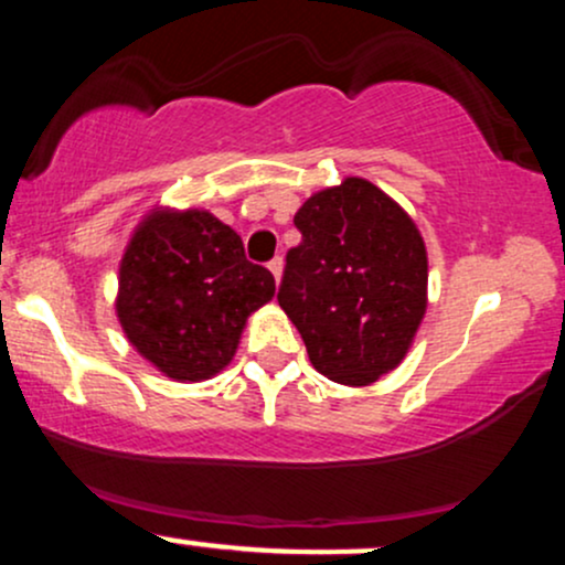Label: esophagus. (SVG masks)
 <instances>
[{
  "mask_svg": "<svg viewBox=\"0 0 565 565\" xmlns=\"http://www.w3.org/2000/svg\"><path fill=\"white\" fill-rule=\"evenodd\" d=\"M268 270H270V274H274L276 284L281 281V270H284V260H281V257H276V260H270V263H268Z\"/></svg>",
  "mask_w": 565,
  "mask_h": 565,
  "instance_id": "34e87169",
  "label": "esophagus"
}]
</instances>
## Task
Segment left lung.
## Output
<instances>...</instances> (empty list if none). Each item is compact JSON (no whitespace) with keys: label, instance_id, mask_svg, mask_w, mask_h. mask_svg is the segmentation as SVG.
I'll list each match as a JSON object with an SVG mask.
<instances>
[{"label":"left lung","instance_id":"8db88e82","mask_svg":"<svg viewBox=\"0 0 565 565\" xmlns=\"http://www.w3.org/2000/svg\"><path fill=\"white\" fill-rule=\"evenodd\" d=\"M278 305L310 364L340 385L393 372L427 310V252L414 220L364 178L313 193L295 215Z\"/></svg>","mask_w":565,"mask_h":565}]
</instances>
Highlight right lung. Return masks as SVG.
<instances>
[{
    "instance_id": "1",
    "label": "right lung",
    "mask_w": 565,
    "mask_h": 565,
    "mask_svg": "<svg viewBox=\"0 0 565 565\" xmlns=\"http://www.w3.org/2000/svg\"><path fill=\"white\" fill-rule=\"evenodd\" d=\"M274 295V274L246 260L231 225L206 210L157 206L121 257L116 316L161 374L201 382L231 364L246 319Z\"/></svg>"
}]
</instances>
